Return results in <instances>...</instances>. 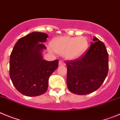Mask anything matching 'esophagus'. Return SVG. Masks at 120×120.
Returning <instances> with one entry per match:
<instances>
[{
	"label": "esophagus",
	"instance_id": "obj_1",
	"mask_svg": "<svg viewBox=\"0 0 120 120\" xmlns=\"http://www.w3.org/2000/svg\"><path fill=\"white\" fill-rule=\"evenodd\" d=\"M59 66H64L65 65V63H64V62L63 61H62V60H60V61H59Z\"/></svg>",
	"mask_w": 120,
	"mask_h": 120
}]
</instances>
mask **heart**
Segmentation results:
<instances>
[{"instance_id":"b5f03b06","label":"heart","mask_w":120,"mask_h":120,"mask_svg":"<svg viewBox=\"0 0 120 120\" xmlns=\"http://www.w3.org/2000/svg\"><path fill=\"white\" fill-rule=\"evenodd\" d=\"M88 46V40L84 36H60L52 41V48L48 47V50L63 55L68 60H75L84 54Z\"/></svg>"}]
</instances>
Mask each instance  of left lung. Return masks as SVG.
Instances as JSON below:
<instances>
[{"label":"left lung","instance_id":"obj_1","mask_svg":"<svg viewBox=\"0 0 120 120\" xmlns=\"http://www.w3.org/2000/svg\"><path fill=\"white\" fill-rule=\"evenodd\" d=\"M66 83L71 92L85 95L96 91L108 72V54L105 44L93 37L88 50L80 59L67 61Z\"/></svg>","mask_w":120,"mask_h":120}]
</instances>
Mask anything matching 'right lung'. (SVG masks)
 <instances>
[{
  "label": "right lung",
  "instance_id": "obj_1",
  "mask_svg": "<svg viewBox=\"0 0 120 120\" xmlns=\"http://www.w3.org/2000/svg\"><path fill=\"white\" fill-rule=\"evenodd\" d=\"M48 35L32 32L16 43L11 54L9 76L16 89L24 96H38L47 91L48 79L57 69L59 60L43 59L44 45Z\"/></svg>",
  "mask_w": 120,
  "mask_h": 120
}]
</instances>
